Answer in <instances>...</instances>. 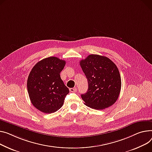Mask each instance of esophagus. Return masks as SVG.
I'll return each mask as SVG.
<instances>
[{
    "instance_id": "esophagus-1",
    "label": "esophagus",
    "mask_w": 152,
    "mask_h": 152,
    "mask_svg": "<svg viewBox=\"0 0 152 152\" xmlns=\"http://www.w3.org/2000/svg\"><path fill=\"white\" fill-rule=\"evenodd\" d=\"M69 91L71 92H76L77 91V88L76 87H74V88H69Z\"/></svg>"
}]
</instances>
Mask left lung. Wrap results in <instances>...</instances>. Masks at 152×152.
<instances>
[{
	"label": "left lung",
	"mask_w": 152,
	"mask_h": 152,
	"mask_svg": "<svg viewBox=\"0 0 152 152\" xmlns=\"http://www.w3.org/2000/svg\"><path fill=\"white\" fill-rule=\"evenodd\" d=\"M88 80V90L81 95L85 104L102 110L117 100L121 90V77L115 64L109 58L90 54L80 62Z\"/></svg>",
	"instance_id": "1"
}]
</instances>
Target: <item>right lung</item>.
<instances>
[{"label":"right lung","mask_w":152,"mask_h":152,"mask_svg":"<svg viewBox=\"0 0 152 152\" xmlns=\"http://www.w3.org/2000/svg\"><path fill=\"white\" fill-rule=\"evenodd\" d=\"M66 62L56 57L40 60L33 67L27 79L28 96L35 107L41 112L50 114L61 107L69 89L60 73Z\"/></svg>","instance_id":"add662e5"}]
</instances>
